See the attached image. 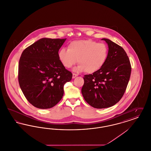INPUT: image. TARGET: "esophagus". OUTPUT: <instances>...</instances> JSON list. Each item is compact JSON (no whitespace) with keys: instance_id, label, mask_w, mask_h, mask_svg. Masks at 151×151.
<instances>
[{"instance_id":"esophagus-1","label":"esophagus","mask_w":151,"mask_h":151,"mask_svg":"<svg viewBox=\"0 0 151 151\" xmlns=\"http://www.w3.org/2000/svg\"><path fill=\"white\" fill-rule=\"evenodd\" d=\"M78 76V74L73 73V74H72V78H73V79H74V78H75L76 76Z\"/></svg>"}]
</instances>
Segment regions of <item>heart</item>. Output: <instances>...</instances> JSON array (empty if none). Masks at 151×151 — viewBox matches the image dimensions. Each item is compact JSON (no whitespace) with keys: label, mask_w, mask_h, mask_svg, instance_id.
<instances>
[{"label":"heart","mask_w":151,"mask_h":151,"mask_svg":"<svg viewBox=\"0 0 151 151\" xmlns=\"http://www.w3.org/2000/svg\"><path fill=\"white\" fill-rule=\"evenodd\" d=\"M108 55V46L92 40H80L69 43L68 50L62 49L58 57L65 67L70 68L78 62L74 69L76 72L86 71L93 73L101 69L105 63Z\"/></svg>","instance_id":"heart-1"}]
</instances>
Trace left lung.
Masks as SVG:
<instances>
[{"label": "left lung", "mask_w": 151, "mask_h": 151, "mask_svg": "<svg viewBox=\"0 0 151 151\" xmlns=\"http://www.w3.org/2000/svg\"><path fill=\"white\" fill-rule=\"evenodd\" d=\"M109 47L106 61L93 74L84 76L81 93L84 100L97 109L109 108L121 99L129 81L131 66L129 58L121 46L102 38Z\"/></svg>", "instance_id": "8db88e82"}]
</instances>
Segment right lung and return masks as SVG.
Instances as JSON below:
<instances>
[{
  "label": "right lung",
  "instance_id": "obj_1",
  "mask_svg": "<svg viewBox=\"0 0 151 151\" xmlns=\"http://www.w3.org/2000/svg\"><path fill=\"white\" fill-rule=\"evenodd\" d=\"M66 38H43L22 52L18 79L22 92L36 108L49 109L62 99L72 73L60 61L58 51Z\"/></svg>",
  "mask_w": 151,
  "mask_h": 151
}]
</instances>
